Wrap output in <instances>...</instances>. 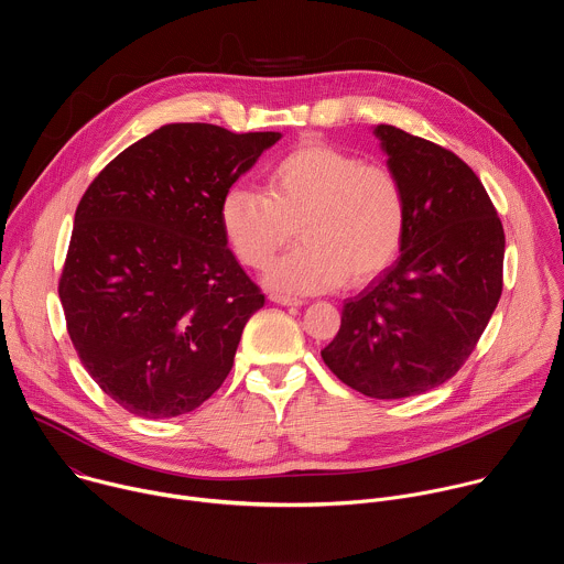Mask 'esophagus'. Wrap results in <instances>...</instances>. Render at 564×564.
I'll use <instances>...</instances> for the list:
<instances>
[{"label":"esophagus","instance_id":"1","mask_svg":"<svg viewBox=\"0 0 564 564\" xmlns=\"http://www.w3.org/2000/svg\"><path fill=\"white\" fill-rule=\"evenodd\" d=\"M270 301H274L279 305H303L305 303L303 299H296V296H290V294H279V292H272Z\"/></svg>","mask_w":564,"mask_h":564}]
</instances>
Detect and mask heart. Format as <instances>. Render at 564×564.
I'll return each instance as SVG.
<instances>
[{"mask_svg":"<svg viewBox=\"0 0 564 564\" xmlns=\"http://www.w3.org/2000/svg\"><path fill=\"white\" fill-rule=\"evenodd\" d=\"M409 198L397 172L339 147L307 140L276 158L265 194L229 187L220 200V229L234 257L265 270L296 236L303 240L268 281L290 292H326L348 276L366 283L399 254Z\"/></svg>","mask_w":564,"mask_h":564,"instance_id":"obj_1","label":"heart"}]
</instances>
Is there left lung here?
<instances>
[{
    "label": "left lung",
    "instance_id": "left-lung-1",
    "mask_svg": "<svg viewBox=\"0 0 564 564\" xmlns=\"http://www.w3.org/2000/svg\"><path fill=\"white\" fill-rule=\"evenodd\" d=\"M375 133L406 189L404 243L394 265L346 301L321 357L352 390L401 399L437 388L470 357L502 294L505 227L451 149L392 124Z\"/></svg>",
    "mask_w": 564,
    "mask_h": 564
}]
</instances>
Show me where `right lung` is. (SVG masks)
<instances>
[{"label":"right lung","instance_id":"right-lung-1","mask_svg":"<svg viewBox=\"0 0 564 564\" xmlns=\"http://www.w3.org/2000/svg\"><path fill=\"white\" fill-rule=\"evenodd\" d=\"M279 138L165 124L118 153L79 200L59 301L79 361L124 411L185 415L229 375L265 296L227 248L220 200Z\"/></svg>","mask_w":564,"mask_h":564}]
</instances>
